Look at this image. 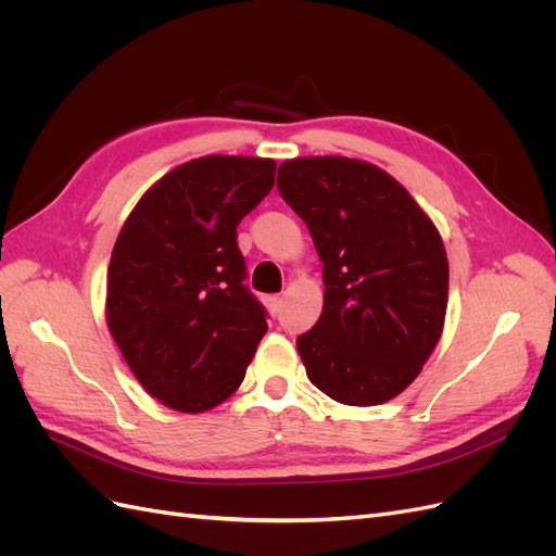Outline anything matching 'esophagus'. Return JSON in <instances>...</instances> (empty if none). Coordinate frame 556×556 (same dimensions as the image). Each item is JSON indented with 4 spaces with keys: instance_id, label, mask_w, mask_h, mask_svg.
Instances as JSON below:
<instances>
[{
    "instance_id": "1",
    "label": "esophagus",
    "mask_w": 556,
    "mask_h": 556,
    "mask_svg": "<svg viewBox=\"0 0 556 556\" xmlns=\"http://www.w3.org/2000/svg\"><path fill=\"white\" fill-rule=\"evenodd\" d=\"M266 308H268V313H271V315H280V311H282V296H278V294L266 296Z\"/></svg>"
}]
</instances>
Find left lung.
<instances>
[{"instance_id":"1","label":"left lung","mask_w":556,"mask_h":556,"mask_svg":"<svg viewBox=\"0 0 556 556\" xmlns=\"http://www.w3.org/2000/svg\"><path fill=\"white\" fill-rule=\"evenodd\" d=\"M276 185L323 260V315L296 339L308 380L345 406L394 399L443 331L450 271L439 229L401 182L359 160H288Z\"/></svg>"}]
</instances>
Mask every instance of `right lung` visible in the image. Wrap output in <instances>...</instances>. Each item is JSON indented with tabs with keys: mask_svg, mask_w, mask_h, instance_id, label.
<instances>
[{
	"mask_svg": "<svg viewBox=\"0 0 556 556\" xmlns=\"http://www.w3.org/2000/svg\"><path fill=\"white\" fill-rule=\"evenodd\" d=\"M276 162L208 155L150 188L115 241L106 319L146 392L204 413L243 382L266 308L243 282L237 227L271 192Z\"/></svg>",
	"mask_w": 556,
	"mask_h": 556,
	"instance_id": "right-lung-1",
	"label": "right lung"
}]
</instances>
